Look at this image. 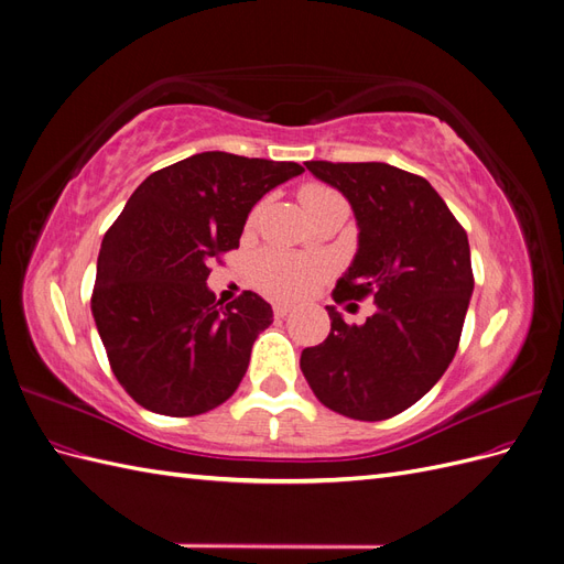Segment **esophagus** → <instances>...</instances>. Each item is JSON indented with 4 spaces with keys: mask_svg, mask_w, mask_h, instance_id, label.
<instances>
[{
    "mask_svg": "<svg viewBox=\"0 0 564 564\" xmlns=\"http://www.w3.org/2000/svg\"><path fill=\"white\" fill-rule=\"evenodd\" d=\"M272 313H275L278 319H284L289 313H292V305H286V303H272Z\"/></svg>",
    "mask_w": 564,
    "mask_h": 564,
    "instance_id": "34e87169",
    "label": "esophagus"
}]
</instances>
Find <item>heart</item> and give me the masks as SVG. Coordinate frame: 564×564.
Wrapping results in <instances>:
<instances>
[{
  "label": "heart",
  "instance_id": "1",
  "mask_svg": "<svg viewBox=\"0 0 564 564\" xmlns=\"http://www.w3.org/2000/svg\"><path fill=\"white\" fill-rule=\"evenodd\" d=\"M299 199L311 216L319 212L324 204L340 199V195L332 185L324 183H305L299 191ZM259 216V209H253L249 216V226ZM329 275V263L317 256H303L284 249H265L253 261V282L263 292L275 299H303Z\"/></svg>",
  "mask_w": 564,
  "mask_h": 564
}]
</instances>
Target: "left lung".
<instances>
[{"instance_id":"1","label":"left lung","mask_w":564,"mask_h":564,"mask_svg":"<svg viewBox=\"0 0 564 564\" xmlns=\"http://www.w3.org/2000/svg\"><path fill=\"white\" fill-rule=\"evenodd\" d=\"M350 202L360 249L332 292L373 299L377 313L301 352L317 400L357 421H383L419 402L454 360L473 294L464 226L423 176L383 162H305Z\"/></svg>"}]
</instances>
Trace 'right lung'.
Returning <instances> with one entry per match:
<instances>
[{
	"instance_id": "obj_1",
	"label": "right lung",
	"mask_w": 564,
	"mask_h": 564,
	"mask_svg": "<svg viewBox=\"0 0 564 564\" xmlns=\"http://www.w3.org/2000/svg\"><path fill=\"white\" fill-rule=\"evenodd\" d=\"M301 172L214 150L135 187L100 245L91 313L112 373L141 406L197 416L240 386L272 308L253 292L216 303L209 263L240 247L253 204Z\"/></svg>"
}]
</instances>
